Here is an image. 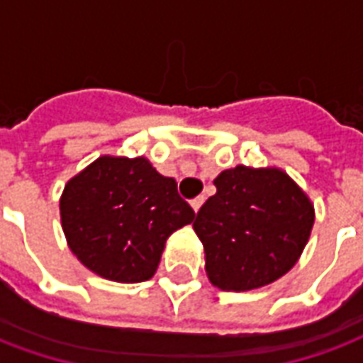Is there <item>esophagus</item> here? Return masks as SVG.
Instances as JSON below:
<instances>
[{
	"instance_id": "obj_1",
	"label": "esophagus",
	"mask_w": 363,
	"mask_h": 363,
	"mask_svg": "<svg viewBox=\"0 0 363 363\" xmlns=\"http://www.w3.org/2000/svg\"><path fill=\"white\" fill-rule=\"evenodd\" d=\"M202 204H204V196H198V198H194L192 202H190V206H192V210H194V212H196V213H198V210L202 208Z\"/></svg>"
}]
</instances>
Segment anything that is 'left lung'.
Returning <instances> with one entry per match:
<instances>
[{
  "mask_svg": "<svg viewBox=\"0 0 363 363\" xmlns=\"http://www.w3.org/2000/svg\"><path fill=\"white\" fill-rule=\"evenodd\" d=\"M213 184L218 192L192 223L208 280L223 291H249L296 267L315 223L305 190L280 167L237 165Z\"/></svg>",
  "mask_w": 363,
  "mask_h": 363,
  "instance_id": "left-lung-1",
  "label": "left lung"
}]
</instances>
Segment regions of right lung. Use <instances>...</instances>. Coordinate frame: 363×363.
<instances>
[{
  "label": "right lung",
  "mask_w": 363,
  "mask_h": 363,
  "mask_svg": "<svg viewBox=\"0 0 363 363\" xmlns=\"http://www.w3.org/2000/svg\"><path fill=\"white\" fill-rule=\"evenodd\" d=\"M60 220L83 267L135 284L155 274L167 239L192 223L194 212L150 159L101 155L66 182Z\"/></svg>",
  "instance_id": "obj_1"
}]
</instances>
